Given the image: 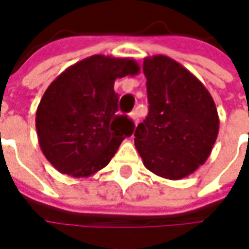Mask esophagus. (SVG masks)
Listing matches in <instances>:
<instances>
[{
	"label": "esophagus",
	"instance_id": "obj_1",
	"mask_svg": "<svg viewBox=\"0 0 249 249\" xmlns=\"http://www.w3.org/2000/svg\"><path fill=\"white\" fill-rule=\"evenodd\" d=\"M129 117L132 119V121L134 123V125L138 124V116H137V112H132L130 115H129Z\"/></svg>",
	"mask_w": 249,
	"mask_h": 249
}]
</instances>
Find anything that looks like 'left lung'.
I'll return each instance as SVG.
<instances>
[{
	"instance_id": "8db88e82",
	"label": "left lung",
	"mask_w": 249,
	"mask_h": 249,
	"mask_svg": "<svg viewBox=\"0 0 249 249\" xmlns=\"http://www.w3.org/2000/svg\"><path fill=\"white\" fill-rule=\"evenodd\" d=\"M143 73L150 106L146 120L134 132L136 149L155 175L187 178L206 162L215 143V103L208 89L170 57H146Z\"/></svg>"
}]
</instances>
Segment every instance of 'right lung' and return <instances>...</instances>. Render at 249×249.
<instances>
[{"instance_id": "obj_1", "label": "right lung", "mask_w": 249, "mask_h": 249, "mask_svg": "<svg viewBox=\"0 0 249 249\" xmlns=\"http://www.w3.org/2000/svg\"><path fill=\"white\" fill-rule=\"evenodd\" d=\"M140 73L137 61L104 54L83 58L62 71L45 90L36 109L39 145L58 172L89 178L111 162L134 130L117 115V78Z\"/></svg>"}]
</instances>
